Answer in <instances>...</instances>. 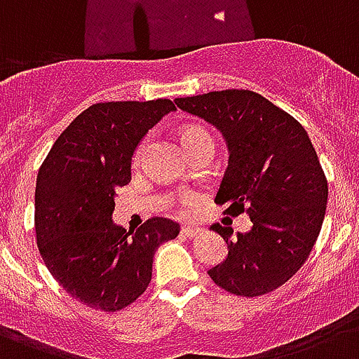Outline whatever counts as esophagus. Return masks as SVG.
Segmentation results:
<instances>
[{"mask_svg":"<svg viewBox=\"0 0 359 359\" xmlns=\"http://www.w3.org/2000/svg\"><path fill=\"white\" fill-rule=\"evenodd\" d=\"M180 235L184 236V238H196V236L203 235V229H199L196 225H182L180 227Z\"/></svg>","mask_w":359,"mask_h":359,"instance_id":"34e87169","label":"esophagus"}]
</instances>
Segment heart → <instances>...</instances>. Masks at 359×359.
<instances>
[{
    "instance_id": "1",
    "label": "heart",
    "mask_w": 359,
    "mask_h": 359,
    "mask_svg": "<svg viewBox=\"0 0 359 359\" xmlns=\"http://www.w3.org/2000/svg\"><path fill=\"white\" fill-rule=\"evenodd\" d=\"M182 143H184L186 151H197V149H201V147H214V135L208 132L207 128H203V126H186L182 130ZM147 145H149V137H143L140 141V145L135 147L134 151V163H140L143 160V154L147 151ZM177 205H179L180 210H188L190 205L186 199H177Z\"/></svg>"
}]
</instances>
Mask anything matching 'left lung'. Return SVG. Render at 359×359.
Here are the masks:
<instances>
[{
	"mask_svg": "<svg viewBox=\"0 0 359 359\" xmlns=\"http://www.w3.org/2000/svg\"><path fill=\"white\" fill-rule=\"evenodd\" d=\"M182 111L201 117L224 134L229 165L216 203L224 214H250L253 227L212 225L229 253L208 276L236 296L279 289L302 268L323 227L328 180L309 135L276 104L248 89H225L175 98Z\"/></svg>",
	"mask_w": 359,
	"mask_h": 359,
	"instance_id": "1",
	"label": "left lung"
}]
</instances>
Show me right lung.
Wrapping results in <instances>:
<instances>
[{
    "label": "right lung",
    "instance_id": "1",
    "mask_svg": "<svg viewBox=\"0 0 359 359\" xmlns=\"http://www.w3.org/2000/svg\"><path fill=\"white\" fill-rule=\"evenodd\" d=\"M175 104L100 102L81 111L42 162L35 190L36 245L46 268L72 298L121 311L147 290L158 245L179 224L149 218L135 233L111 222L115 191L132 179L140 140Z\"/></svg>",
    "mask_w": 359,
    "mask_h": 359
}]
</instances>
